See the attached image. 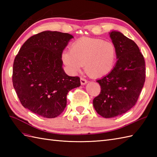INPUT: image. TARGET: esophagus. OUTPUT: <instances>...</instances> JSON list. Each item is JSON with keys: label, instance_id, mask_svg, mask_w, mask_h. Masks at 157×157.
<instances>
[{"label": "esophagus", "instance_id": "esophagus-1", "mask_svg": "<svg viewBox=\"0 0 157 157\" xmlns=\"http://www.w3.org/2000/svg\"><path fill=\"white\" fill-rule=\"evenodd\" d=\"M80 82H81V84L82 85H85L88 83V81L87 79H86L85 78H80Z\"/></svg>", "mask_w": 157, "mask_h": 157}]
</instances>
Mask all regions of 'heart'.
<instances>
[{
    "mask_svg": "<svg viewBox=\"0 0 157 157\" xmlns=\"http://www.w3.org/2000/svg\"><path fill=\"white\" fill-rule=\"evenodd\" d=\"M63 59L73 72L79 71L84 65L88 75L100 78L114 67L117 48L113 43L102 39L83 38L73 43L71 50L63 52Z\"/></svg>",
    "mask_w": 157,
    "mask_h": 157,
    "instance_id": "heart-1",
    "label": "heart"
}]
</instances>
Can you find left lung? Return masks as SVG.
Here are the masks:
<instances>
[{"mask_svg": "<svg viewBox=\"0 0 157 157\" xmlns=\"http://www.w3.org/2000/svg\"><path fill=\"white\" fill-rule=\"evenodd\" d=\"M110 37L117 48V61L108 75L96 81L101 90L93 100L96 111L105 118L115 117L131 109L146 78L144 58L138 45L119 32H111Z\"/></svg>", "mask_w": 157, "mask_h": 157, "instance_id": "left-lung-1", "label": "left lung"}]
</instances>
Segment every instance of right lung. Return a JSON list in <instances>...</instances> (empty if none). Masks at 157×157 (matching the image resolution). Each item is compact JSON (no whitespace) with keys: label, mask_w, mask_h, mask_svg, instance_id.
Masks as SVG:
<instances>
[{"label":"right lung","mask_w":157,"mask_h":157,"mask_svg":"<svg viewBox=\"0 0 157 157\" xmlns=\"http://www.w3.org/2000/svg\"><path fill=\"white\" fill-rule=\"evenodd\" d=\"M73 38L59 32L38 33L25 41L15 56L13 87L21 105L36 115H61L68 92L81 85L78 76H69L62 68V52Z\"/></svg>","instance_id":"obj_1"}]
</instances>
